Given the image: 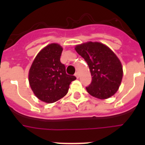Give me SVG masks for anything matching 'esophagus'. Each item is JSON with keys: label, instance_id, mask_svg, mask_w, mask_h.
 <instances>
[{"label": "esophagus", "instance_id": "1", "mask_svg": "<svg viewBox=\"0 0 145 145\" xmlns=\"http://www.w3.org/2000/svg\"><path fill=\"white\" fill-rule=\"evenodd\" d=\"M75 77H77V78H79V73L78 72L75 73Z\"/></svg>", "mask_w": 145, "mask_h": 145}]
</instances>
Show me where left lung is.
I'll use <instances>...</instances> for the list:
<instances>
[{
  "instance_id": "left-lung-1",
  "label": "left lung",
  "mask_w": 145,
  "mask_h": 145,
  "mask_svg": "<svg viewBox=\"0 0 145 145\" xmlns=\"http://www.w3.org/2000/svg\"><path fill=\"white\" fill-rule=\"evenodd\" d=\"M75 50L90 70L92 82L86 87L87 92L100 99L114 95L123 78L122 64L114 52L105 44L91 41L77 45Z\"/></svg>"
}]
</instances>
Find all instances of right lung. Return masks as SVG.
<instances>
[{
  "label": "right lung",
  "instance_id": "add662e5",
  "mask_svg": "<svg viewBox=\"0 0 145 145\" xmlns=\"http://www.w3.org/2000/svg\"><path fill=\"white\" fill-rule=\"evenodd\" d=\"M62 47L50 44L35 57L28 73V81L33 93L41 101L53 103L68 93L69 85L76 77L66 74L65 66L60 61Z\"/></svg>",
  "mask_w": 145,
  "mask_h": 145
}]
</instances>
